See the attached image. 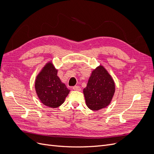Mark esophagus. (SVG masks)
<instances>
[{"label":"esophagus","instance_id":"34e87169","mask_svg":"<svg viewBox=\"0 0 154 154\" xmlns=\"http://www.w3.org/2000/svg\"><path fill=\"white\" fill-rule=\"evenodd\" d=\"M72 89L74 91H80L81 90V88L80 86H74L72 87Z\"/></svg>","mask_w":154,"mask_h":154}]
</instances>
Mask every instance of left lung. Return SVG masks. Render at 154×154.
I'll use <instances>...</instances> for the list:
<instances>
[{
    "mask_svg": "<svg viewBox=\"0 0 154 154\" xmlns=\"http://www.w3.org/2000/svg\"><path fill=\"white\" fill-rule=\"evenodd\" d=\"M114 92L113 79L103 66L97 67L83 89L86 105L92 110L105 108L110 104Z\"/></svg>",
    "mask_w": 154,
    "mask_h": 154,
    "instance_id": "8db88e82",
    "label": "left lung"
}]
</instances>
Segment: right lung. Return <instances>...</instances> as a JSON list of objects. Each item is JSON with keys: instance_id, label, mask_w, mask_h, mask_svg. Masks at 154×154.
<instances>
[{"instance_id": "1", "label": "right lung", "mask_w": 154, "mask_h": 154, "mask_svg": "<svg viewBox=\"0 0 154 154\" xmlns=\"http://www.w3.org/2000/svg\"><path fill=\"white\" fill-rule=\"evenodd\" d=\"M58 71L53 64L48 63L36 77L35 89L44 105L52 108L61 105L70 90L57 76Z\"/></svg>"}]
</instances>
